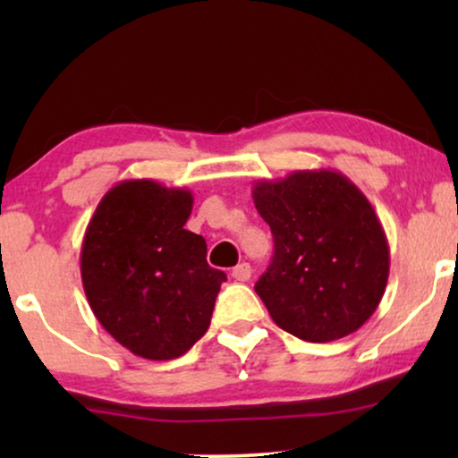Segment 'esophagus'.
Wrapping results in <instances>:
<instances>
[{"label": "esophagus", "instance_id": "1", "mask_svg": "<svg viewBox=\"0 0 458 458\" xmlns=\"http://www.w3.org/2000/svg\"><path fill=\"white\" fill-rule=\"evenodd\" d=\"M231 277H233L235 281H248L250 277H252V267H250L248 262H240V265L231 268Z\"/></svg>", "mask_w": 458, "mask_h": 458}]
</instances>
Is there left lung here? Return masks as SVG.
<instances>
[{"label":"left lung","mask_w":458,"mask_h":458,"mask_svg":"<svg viewBox=\"0 0 458 458\" xmlns=\"http://www.w3.org/2000/svg\"><path fill=\"white\" fill-rule=\"evenodd\" d=\"M252 198L275 254L254 290L268 315L304 342L360 329L384 298L390 248L365 193L331 168L260 179Z\"/></svg>","instance_id":"1"}]
</instances>
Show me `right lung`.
Listing matches in <instances>:
<instances>
[{
	"label": "right lung",
	"instance_id": "1",
	"mask_svg": "<svg viewBox=\"0 0 458 458\" xmlns=\"http://www.w3.org/2000/svg\"><path fill=\"white\" fill-rule=\"evenodd\" d=\"M190 190L152 179L116 183L81 246V279L93 315L118 344L149 360L185 354L208 331L227 275L206 262L202 235L185 229Z\"/></svg>",
	"mask_w": 458,
	"mask_h": 458
}]
</instances>
